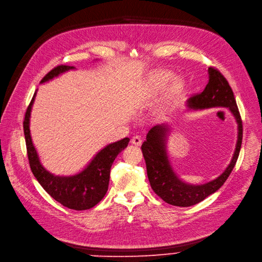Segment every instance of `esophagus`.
Returning a JSON list of instances; mask_svg holds the SVG:
<instances>
[{"mask_svg": "<svg viewBox=\"0 0 262 262\" xmlns=\"http://www.w3.org/2000/svg\"><path fill=\"white\" fill-rule=\"evenodd\" d=\"M130 142L133 144H135V145H141L142 140H141V138L139 137V136H134V137L130 139Z\"/></svg>", "mask_w": 262, "mask_h": 262, "instance_id": "34e87169", "label": "esophagus"}]
</instances>
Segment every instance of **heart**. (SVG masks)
Returning <instances> with one entry per match:
<instances>
[{
    "mask_svg": "<svg viewBox=\"0 0 262 262\" xmlns=\"http://www.w3.org/2000/svg\"><path fill=\"white\" fill-rule=\"evenodd\" d=\"M169 78H170V76L169 75H167V74H165V75H163L161 78L158 79L157 80V88H163L167 82H168V80H169ZM180 88H181V84H180V82H174L173 83V85L171 86V92L173 93V94H176V93H178L179 92V90H180Z\"/></svg>",
    "mask_w": 262,
    "mask_h": 262,
    "instance_id": "obj_1",
    "label": "heart"
}]
</instances>
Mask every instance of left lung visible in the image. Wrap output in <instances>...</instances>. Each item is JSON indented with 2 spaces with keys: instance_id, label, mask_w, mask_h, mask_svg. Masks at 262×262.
Listing matches in <instances>:
<instances>
[{
  "instance_id": "1",
  "label": "left lung",
  "mask_w": 262,
  "mask_h": 262,
  "mask_svg": "<svg viewBox=\"0 0 262 262\" xmlns=\"http://www.w3.org/2000/svg\"><path fill=\"white\" fill-rule=\"evenodd\" d=\"M209 82L200 93L192 95L188 100V106L194 109L211 107H227L233 113L237 122V142L232 161L217 179L203 185L185 184L177 178L170 167L166 153V126H155L146 135V140L142 143L141 150L146 165L147 178L155 194L165 202L177 207H190L206 199L222 187L230 176L240 154L243 124L236 106L232 90L224 75L214 67L209 68Z\"/></svg>"
}]
</instances>
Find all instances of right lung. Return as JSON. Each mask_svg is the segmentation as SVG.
Masks as SVG:
<instances>
[{
  "label": "right lung",
  "instance_id": "right-lung-1",
  "mask_svg": "<svg viewBox=\"0 0 262 262\" xmlns=\"http://www.w3.org/2000/svg\"><path fill=\"white\" fill-rule=\"evenodd\" d=\"M74 66L58 65L45 76L40 82L48 81L60 74L74 70ZM35 94L33 95L28 106L25 120L24 130L27 144V153L32 172L39 182L42 188L62 206L77 211L88 210L95 207L103 199L108 190L110 169L118 154L127 146L129 138H124L113 142L98 152L93 161L79 174L73 177H55L48 172L40 163L33 145L30 135V113Z\"/></svg>",
  "mask_w": 262,
  "mask_h": 262
}]
</instances>
